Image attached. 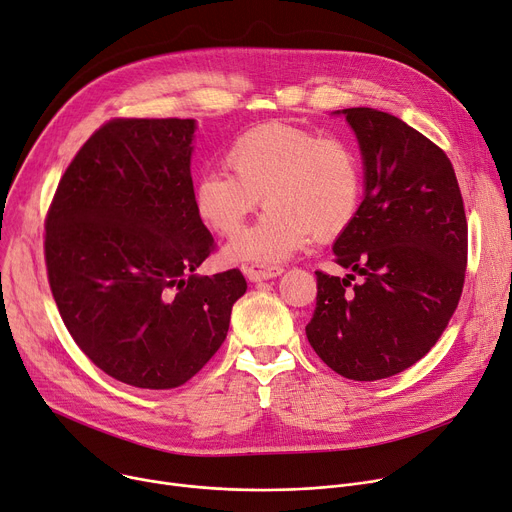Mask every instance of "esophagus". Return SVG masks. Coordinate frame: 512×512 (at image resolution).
<instances>
[{"mask_svg": "<svg viewBox=\"0 0 512 512\" xmlns=\"http://www.w3.org/2000/svg\"><path fill=\"white\" fill-rule=\"evenodd\" d=\"M243 271L251 282H261L269 278H278L284 269L280 265H269V263H249V265H243Z\"/></svg>", "mask_w": 512, "mask_h": 512, "instance_id": "1", "label": "esophagus"}]
</instances>
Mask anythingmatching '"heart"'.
Instances as JSON below:
<instances>
[{
  "label": "heart",
  "mask_w": 512,
  "mask_h": 512,
  "mask_svg": "<svg viewBox=\"0 0 512 512\" xmlns=\"http://www.w3.org/2000/svg\"><path fill=\"white\" fill-rule=\"evenodd\" d=\"M226 166L195 185L199 218L218 234H234L259 208L261 220L228 247L232 259L280 261L319 238L342 234L354 220L364 173L354 144L282 123L249 129L226 152Z\"/></svg>",
  "instance_id": "heart-1"
}]
</instances>
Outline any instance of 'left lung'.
Returning <instances> with one entry per match:
<instances>
[{"label": "left lung", "instance_id": "left-lung-1", "mask_svg": "<svg viewBox=\"0 0 512 512\" xmlns=\"http://www.w3.org/2000/svg\"><path fill=\"white\" fill-rule=\"evenodd\" d=\"M358 135L366 191L333 245L355 274H317L306 337L352 381H379L424 358L447 329L465 284L467 220L445 150L401 119L344 109Z\"/></svg>", "mask_w": 512, "mask_h": 512}]
</instances>
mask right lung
<instances>
[{"mask_svg": "<svg viewBox=\"0 0 512 512\" xmlns=\"http://www.w3.org/2000/svg\"><path fill=\"white\" fill-rule=\"evenodd\" d=\"M193 119L100 125L45 218L47 278L78 348L109 377L175 389L224 344L241 269L193 271L216 249L191 179Z\"/></svg>", "mask_w": 512, "mask_h": 512, "instance_id": "obj_1", "label": "right lung"}]
</instances>
